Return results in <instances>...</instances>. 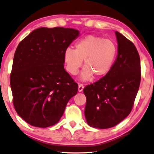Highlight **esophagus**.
I'll use <instances>...</instances> for the list:
<instances>
[{"mask_svg": "<svg viewBox=\"0 0 154 154\" xmlns=\"http://www.w3.org/2000/svg\"><path fill=\"white\" fill-rule=\"evenodd\" d=\"M84 88V84H79V87H78V91H79V92H82V91H83Z\"/></svg>", "mask_w": 154, "mask_h": 154, "instance_id": "1", "label": "esophagus"}]
</instances>
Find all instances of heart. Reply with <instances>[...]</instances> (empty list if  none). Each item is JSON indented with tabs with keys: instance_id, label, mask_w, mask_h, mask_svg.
<instances>
[{
	"instance_id": "heart-1",
	"label": "heart",
	"mask_w": 154,
	"mask_h": 154,
	"mask_svg": "<svg viewBox=\"0 0 154 154\" xmlns=\"http://www.w3.org/2000/svg\"><path fill=\"white\" fill-rule=\"evenodd\" d=\"M118 54V47L113 40L95 35H87L77 41L75 49L68 48L63 54L66 69L71 75H77L82 66L81 77L91 79L93 75L100 78L106 75L113 67Z\"/></svg>"
}]
</instances>
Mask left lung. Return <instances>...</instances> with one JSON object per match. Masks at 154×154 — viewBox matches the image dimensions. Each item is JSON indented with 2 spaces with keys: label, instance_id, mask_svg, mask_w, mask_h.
I'll use <instances>...</instances> for the list:
<instances>
[{
  "label": "left lung",
  "instance_id": "left-lung-1",
  "mask_svg": "<svg viewBox=\"0 0 154 154\" xmlns=\"http://www.w3.org/2000/svg\"><path fill=\"white\" fill-rule=\"evenodd\" d=\"M118 45L116 61L110 72L84 88V114L89 126L113 127L129 115L141 80L140 59L132 41L116 32Z\"/></svg>",
  "mask_w": 154,
  "mask_h": 154
}]
</instances>
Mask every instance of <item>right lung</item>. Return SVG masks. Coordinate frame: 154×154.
I'll use <instances>...</instances> for the list:
<instances>
[{"instance_id":"right-lung-1","label":"right lung","mask_w":154,"mask_h":154,"mask_svg":"<svg viewBox=\"0 0 154 154\" xmlns=\"http://www.w3.org/2000/svg\"><path fill=\"white\" fill-rule=\"evenodd\" d=\"M79 31L40 27L23 38L16 50L10 86L17 113L32 126L54 125L78 84L64 69L63 54Z\"/></svg>"}]
</instances>
